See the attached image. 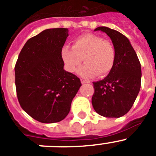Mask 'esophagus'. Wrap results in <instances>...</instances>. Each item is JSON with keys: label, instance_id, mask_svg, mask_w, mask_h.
<instances>
[{"label": "esophagus", "instance_id": "obj_1", "mask_svg": "<svg viewBox=\"0 0 156 156\" xmlns=\"http://www.w3.org/2000/svg\"><path fill=\"white\" fill-rule=\"evenodd\" d=\"M81 81L82 84H88V83H90L89 81L88 80H84V79H81Z\"/></svg>", "mask_w": 156, "mask_h": 156}]
</instances>
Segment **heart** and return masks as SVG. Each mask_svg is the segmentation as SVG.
I'll list each match as a JSON object with an SVG mask.
<instances>
[{
	"label": "heart",
	"instance_id": "obj_1",
	"mask_svg": "<svg viewBox=\"0 0 156 156\" xmlns=\"http://www.w3.org/2000/svg\"><path fill=\"white\" fill-rule=\"evenodd\" d=\"M61 55L69 72L76 71L83 59L85 64L78 69V73L85 78H92L97 75L98 77L105 76L111 72L116 60L112 44L93 34L77 37L72 48H62Z\"/></svg>",
	"mask_w": 156,
	"mask_h": 156
}]
</instances>
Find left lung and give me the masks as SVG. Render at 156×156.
Wrapping results in <instances>:
<instances>
[{
  "label": "left lung",
  "instance_id": "1",
  "mask_svg": "<svg viewBox=\"0 0 156 156\" xmlns=\"http://www.w3.org/2000/svg\"><path fill=\"white\" fill-rule=\"evenodd\" d=\"M108 34L114 45L116 60L107 77L93 82L91 98L94 109L106 118L125 115L133 105L141 88V64L129 39L120 32L107 27H98Z\"/></svg>",
  "mask_w": 156,
  "mask_h": 156
}]
</instances>
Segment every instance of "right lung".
I'll return each mask as SVG.
<instances>
[{
	"label": "right lung",
	"mask_w": 156,
	"mask_h": 156,
	"mask_svg": "<svg viewBox=\"0 0 156 156\" xmlns=\"http://www.w3.org/2000/svg\"><path fill=\"white\" fill-rule=\"evenodd\" d=\"M68 28L46 29L29 39L16 62L15 85L20 105L42 123L63 120L81 83L64 70L61 51Z\"/></svg>",
	"instance_id": "1"
}]
</instances>
